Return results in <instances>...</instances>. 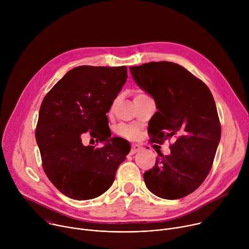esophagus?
<instances>
[{
    "mask_svg": "<svg viewBox=\"0 0 249 249\" xmlns=\"http://www.w3.org/2000/svg\"><path fill=\"white\" fill-rule=\"evenodd\" d=\"M142 148L140 145H137V144H135V145H132V148H131V151H130V155L132 156V155H135L136 153H138L139 151H141Z\"/></svg>",
    "mask_w": 249,
    "mask_h": 249,
    "instance_id": "34e87169",
    "label": "esophagus"
}]
</instances>
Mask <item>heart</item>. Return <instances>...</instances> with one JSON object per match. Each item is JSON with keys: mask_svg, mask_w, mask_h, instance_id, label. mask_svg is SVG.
Returning <instances> with one entry per match:
<instances>
[{"mask_svg": "<svg viewBox=\"0 0 249 249\" xmlns=\"http://www.w3.org/2000/svg\"><path fill=\"white\" fill-rule=\"evenodd\" d=\"M147 94L143 93V92H140V93H137L135 97L137 96H145ZM115 104V102L113 103V105ZM112 105V107H113ZM112 107H111V110H112ZM115 133L116 135H118L119 137H122V138H125V139H129V140H134L136 139L138 136H139V128L135 125H132V124H119L117 125V127L115 128Z\"/></svg>", "mask_w": 249, "mask_h": 249, "instance_id": "b5f03b06", "label": "heart"}]
</instances>
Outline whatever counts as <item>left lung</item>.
<instances>
[{
    "mask_svg": "<svg viewBox=\"0 0 249 249\" xmlns=\"http://www.w3.org/2000/svg\"><path fill=\"white\" fill-rule=\"evenodd\" d=\"M130 72L157 104L151 125L153 143L175 139L170 155H160L144 173L145 183L158 197L183 198L204 182L214 162L221 139L214 97L205 83L172 62L132 66Z\"/></svg>",
    "mask_w": 249,
    "mask_h": 249,
    "instance_id": "obj_1",
    "label": "left lung"
}]
</instances>
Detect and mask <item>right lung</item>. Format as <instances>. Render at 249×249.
<instances>
[{
  "instance_id": "obj_1",
  "label": "right lung",
  "mask_w": 249,
  "mask_h": 249,
  "mask_svg": "<svg viewBox=\"0 0 249 249\" xmlns=\"http://www.w3.org/2000/svg\"><path fill=\"white\" fill-rule=\"evenodd\" d=\"M126 80V66H80L69 71L42 100L35 130L42 167L69 198L89 200L104 193L130 152L121 140L110 138L106 116ZM87 131L105 146H84L81 135Z\"/></svg>"
}]
</instances>
